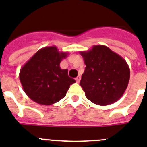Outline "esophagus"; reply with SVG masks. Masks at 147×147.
<instances>
[{"label": "esophagus", "instance_id": "34e87169", "mask_svg": "<svg viewBox=\"0 0 147 147\" xmlns=\"http://www.w3.org/2000/svg\"><path fill=\"white\" fill-rule=\"evenodd\" d=\"M76 80L77 82H80V80H81V76H77V77L76 78Z\"/></svg>", "mask_w": 147, "mask_h": 147}]
</instances>
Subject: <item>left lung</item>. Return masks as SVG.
<instances>
[{
	"label": "left lung",
	"instance_id": "8db88e82",
	"mask_svg": "<svg viewBox=\"0 0 147 147\" xmlns=\"http://www.w3.org/2000/svg\"><path fill=\"white\" fill-rule=\"evenodd\" d=\"M86 65L80 86L86 98L99 106L114 103L128 86L130 71L123 57L105 45L80 51Z\"/></svg>",
	"mask_w": 147,
	"mask_h": 147
}]
</instances>
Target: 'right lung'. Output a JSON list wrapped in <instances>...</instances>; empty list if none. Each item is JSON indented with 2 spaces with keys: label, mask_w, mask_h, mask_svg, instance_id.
Segmentation results:
<instances>
[{
  "label": "right lung",
  "mask_w": 147,
  "mask_h": 147,
  "mask_svg": "<svg viewBox=\"0 0 147 147\" xmlns=\"http://www.w3.org/2000/svg\"><path fill=\"white\" fill-rule=\"evenodd\" d=\"M68 52L56 46L45 47L34 54L21 69L19 78L24 92L31 100L49 106L63 98L76 80L61 69L60 62Z\"/></svg>",
  "instance_id": "right-lung-1"
}]
</instances>
